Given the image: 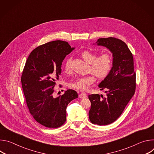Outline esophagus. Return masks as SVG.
Returning <instances> with one entry per match:
<instances>
[{"mask_svg":"<svg viewBox=\"0 0 154 154\" xmlns=\"http://www.w3.org/2000/svg\"><path fill=\"white\" fill-rule=\"evenodd\" d=\"M86 97H87V96L85 93H82L79 95V97L81 99H85V98H86Z\"/></svg>","mask_w":154,"mask_h":154,"instance_id":"1","label":"esophagus"}]
</instances>
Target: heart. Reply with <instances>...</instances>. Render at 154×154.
<instances>
[{
	"label": "heart",
	"mask_w": 154,
	"mask_h": 154,
	"mask_svg": "<svg viewBox=\"0 0 154 154\" xmlns=\"http://www.w3.org/2000/svg\"><path fill=\"white\" fill-rule=\"evenodd\" d=\"M81 56L85 61L90 63L91 70L93 74L78 77L74 82H70L69 86L75 90L85 91L95 82L94 75L99 79H103L109 74L112 67V59L108 54H103L97 57L94 52L90 51H83ZM64 70L67 73L71 72V59H68L65 63Z\"/></svg>",
	"instance_id": "obj_1"
}]
</instances>
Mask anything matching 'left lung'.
I'll return each mask as SVG.
<instances>
[{
    "label": "left lung",
    "mask_w": 154,
    "mask_h": 154,
    "mask_svg": "<svg viewBox=\"0 0 154 154\" xmlns=\"http://www.w3.org/2000/svg\"><path fill=\"white\" fill-rule=\"evenodd\" d=\"M96 44L107 48L113 56L111 71L98 85L100 90H107L106 96L103 97L98 94L88 96L91 102L90 121L94 124L105 125L115 122L121 116L134 95L136 74L132 54L124 41L109 37L99 38Z\"/></svg>",
    "instance_id": "left-lung-1"
}]
</instances>
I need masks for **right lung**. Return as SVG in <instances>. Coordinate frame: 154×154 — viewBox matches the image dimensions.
<instances>
[{"label": "right lung", "mask_w": 154, "mask_h": 154, "mask_svg": "<svg viewBox=\"0 0 154 154\" xmlns=\"http://www.w3.org/2000/svg\"><path fill=\"white\" fill-rule=\"evenodd\" d=\"M75 48L57 40L35 49L29 55L21 77V83L30 113L41 125L58 128L66 120L68 103L78 97L73 90L54 97V87L61 73L64 58Z\"/></svg>", "instance_id": "add662e5"}]
</instances>
